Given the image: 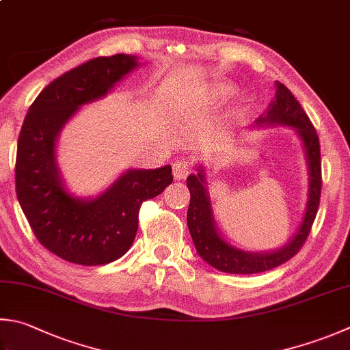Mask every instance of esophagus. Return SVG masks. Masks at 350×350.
Masks as SVG:
<instances>
[{"label": "esophagus", "mask_w": 350, "mask_h": 350, "mask_svg": "<svg viewBox=\"0 0 350 350\" xmlns=\"http://www.w3.org/2000/svg\"><path fill=\"white\" fill-rule=\"evenodd\" d=\"M192 167H190L189 161H175L172 164V174L175 180H184L189 174Z\"/></svg>", "instance_id": "1"}]
</instances>
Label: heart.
Masks as SVG:
<instances>
[{
	"mask_svg": "<svg viewBox=\"0 0 350 350\" xmlns=\"http://www.w3.org/2000/svg\"><path fill=\"white\" fill-rule=\"evenodd\" d=\"M233 94L234 87L232 83H228L226 81H215L210 82L207 87H204V90H201L200 96H198V100H200L202 107L212 108L228 100Z\"/></svg>",
	"mask_w": 350,
	"mask_h": 350,
	"instance_id": "obj_1",
	"label": "heart"
}]
</instances>
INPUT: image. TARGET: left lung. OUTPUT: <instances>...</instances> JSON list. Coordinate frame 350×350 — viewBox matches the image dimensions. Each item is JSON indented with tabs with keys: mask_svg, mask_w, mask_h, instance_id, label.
Masks as SVG:
<instances>
[{
	"mask_svg": "<svg viewBox=\"0 0 350 350\" xmlns=\"http://www.w3.org/2000/svg\"><path fill=\"white\" fill-rule=\"evenodd\" d=\"M257 126H291L297 131L305 146L308 170H309V193L306 212L297 233L286 245L269 253H247L230 245L217 233L210 198L206 187L204 169L198 167L196 175L187 176L190 190V204L187 210V226L192 234L196 252L208 265L230 274H256L282 265L300 252L306 242L309 232L317 215L321 195V160L320 142L317 131L300 107L297 98L293 96L285 85L275 82V98L269 103L268 109L256 120Z\"/></svg>",
	"mask_w": 350,
	"mask_h": 350,
	"instance_id": "8db88e82",
	"label": "left lung"
}]
</instances>
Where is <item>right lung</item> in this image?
Returning <instances> with one entry per match:
<instances>
[{
    "mask_svg": "<svg viewBox=\"0 0 350 350\" xmlns=\"http://www.w3.org/2000/svg\"><path fill=\"white\" fill-rule=\"evenodd\" d=\"M138 67L137 57H96L59 76L30 105L18 138L15 183L19 206L36 239L64 260L105 265L133 245L142 204L174 181L172 167L131 169L94 200L65 189L56 164V140L85 103L107 96Z\"/></svg>",
    "mask_w": 350,
    "mask_h": 350,
    "instance_id": "1",
    "label": "right lung"
}]
</instances>
